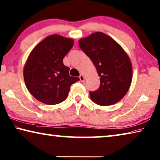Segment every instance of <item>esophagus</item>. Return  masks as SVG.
<instances>
[{
	"label": "esophagus",
	"mask_w": 160,
	"mask_h": 160,
	"mask_svg": "<svg viewBox=\"0 0 160 160\" xmlns=\"http://www.w3.org/2000/svg\"><path fill=\"white\" fill-rule=\"evenodd\" d=\"M79 78H80V80L81 82H84V81H85V77H84V75H83L81 74L80 75Z\"/></svg>",
	"instance_id": "esophagus-1"
}]
</instances>
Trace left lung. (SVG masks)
<instances>
[{"instance_id": "obj_1", "label": "left lung", "mask_w": 160, "mask_h": 160, "mask_svg": "<svg viewBox=\"0 0 160 160\" xmlns=\"http://www.w3.org/2000/svg\"><path fill=\"white\" fill-rule=\"evenodd\" d=\"M79 45L92 60L100 78L98 89L90 91L91 100L102 106L121 100L130 88L132 78L130 60L122 48L101 32L80 39Z\"/></svg>"}]
</instances>
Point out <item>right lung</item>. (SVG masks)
I'll list each match as a JSON object with an SVG mask.
<instances>
[{
	"mask_svg": "<svg viewBox=\"0 0 160 160\" xmlns=\"http://www.w3.org/2000/svg\"><path fill=\"white\" fill-rule=\"evenodd\" d=\"M72 39L52 35L42 40L29 55L23 76L30 94L40 102L56 105L67 98L78 78L69 75L63 58L73 46Z\"/></svg>",
	"mask_w": 160,
	"mask_h": 160,
	"instance_id": "add662e5",
	"label": "right lung"
}]
</instances>
